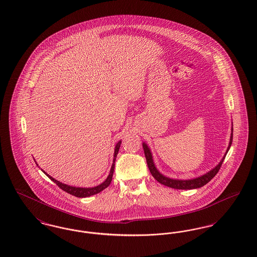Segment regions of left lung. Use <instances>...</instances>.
Returning a JSON list of instances; mask_svg holds the SVG:
<instances>
[{"label":"left lung","mask_w":257,"mask_h":257,"mask_svg":"<svg viewBox=\"0 0 257 257\" xmlns=\"http://www.w3.org/2000/svg\"><path fill=\"white\" fill-rule=\"evenodd\" d=\"M233 139V124L232 127H231V134H230V140H229V145L228 147L225 151V154L224 156L222 157V159L220 160V163L214 168L212 169L211 171H208L206 173H204L203 175H200L198 177L196 178H192V179H174V178H171V177H168L164 174H162L156 168L155 164H154V161H153V156H152V153H151V150L149 147L147 146V144L144 142L143 143V147H144V150H145V155H146V158H147V166H148V169L151 172L152 176L159 182V183L163 184L167 187H170L172 189H178V190H193V189H197V188H201L203 187L204 185L206 184L218 173V171H220V167H221V164L223 162V160L225 158L229 148L231 147V144H232Z\"/></svg>","instance_id":"8db88e82"}]
</instances>
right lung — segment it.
<instances>
[{
    "label": "right lung",
    "instance_id": "add662e5",
    "mask_svg": "<svg viewBox=\"0 0 257 257\" xmlns=\"http://www.w3.org/2000/svg\"><path fill=\"white\" fill-rule=\"evenodd\" d=\"M121 145V141H119L114 147V153H113V160H112V165H111V168H110V173L108 175V177L106 178V180L104 182L97 185L95 187H91V188H82V187H74V186H70V185H67V184L61 183L60 181L56 180L55 178H53L51 175H49L48 173H46L45 171H43L50 179L57 184L61 190H63L64 192L70 194L74 196H77V197H87V196H93V195H96L98 193L102 192L104 189H106L107 187H109L110 182H111V179H112V174H113V171H114V163H115V158L117 156V153H118V150H119V147ZM38 167V165H37Z\"/></svg>",
    "mask_w": 257,
    "mask_h": 257
}]
</instances>
